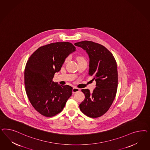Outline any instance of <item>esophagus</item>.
<instances>
[{"instance_id":"esophagus-1","label":"esophagus","mask_w":150,"mask_h":150,"mask_svg":"<svg viewBox=\"0 0 150 150\" xmlns=\"http://www.w3.org/2000/svg\"><path fill=\"white\" fill-rule=\"evenodd\" d=\"M79 91H80V90H79L78 88L75 87H73V93H76V92H78Z\"/></svg>"}]
</instances>
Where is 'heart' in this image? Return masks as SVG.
Wrapping results in <instances>:
<instances>
[{
	"label": "heart",
	"instance_id": "b5f03b06",
	"mask_svg": "<svg viewBox=\"0 0 150 150\" xmlns=\"http://www.w3.org/2000/svg\"><path fill=\"white\" fill-rule=\"evenodd\" d=\"M84 60V58H82L81 57H78V58H77V60H78V62H79V61H80V60ZM67 61H68V58L65 59V62L66 63Z\"/></svg>",
	"mask_w": 150,
	"mask_h": 150
}]
</instances>
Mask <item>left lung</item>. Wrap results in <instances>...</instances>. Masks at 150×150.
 Listing matches in <instances>:
<instances>
[{"label":"left lung","mask_w":150,"mask_h":150,"mask_svg":"<svg viewBox=\"0 0 150 150\" xmlns=\"http://www.w3.org/2000/svg\"><path fill=\"white\" fill-rule=\"evenodd\" d=\"M89 57L88 75L96 82L91 93L82 89L85 98L79 105L82 112L91 118H97L105 113L115 97L118 87V71L113 54L103 45L92 41L77 42Z\"/></svg>","instance_id":"8db88e82"}]
</instances>
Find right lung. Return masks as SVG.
<instances>
[{
    "mask_svg": "<svg viewBox=\"0 0 150 150\" xmlns=\"http://www.w3.org/2000/svg\"><path fill=\"white\" fill-rule=\"evenodd\" d=\"M75 49L69 42L53 43L38 48L27 60L24 73L27 97L34 108L45 117L59 113L72 95V87L60 85L53 79Z\"/></svg>",
    "mask_w": 150,
    "mask_h": 150,
    "instance_id": "obj_1",
    "label": "right lung"
}]
</instances>
